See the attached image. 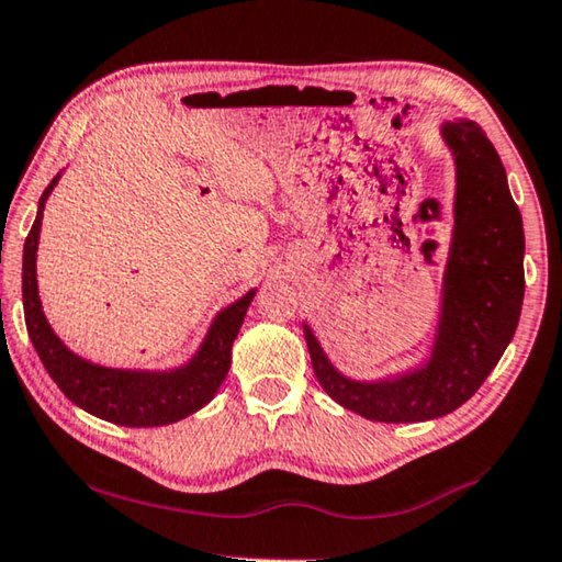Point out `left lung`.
I'll list each match as a JSON object with an SVG mask.
<instances>
[{
    "instance_id": "left-lung-1",
    "label": "left lung",
    "mask_w": 562,
    "mask_h": 562,
    "mask_svg": "<svg viewBox=\"0 0 562 562\" xmlns=\"http://www.w3.org/2000/svg\"><path fill=\"white\" fill-rule=\"evenodd\" d=\"M442 139L458 169L456 233L438 335L425 368L378 382L347 380L305 325L317 382L335 403L368 420L423 423L458 409L493 372L520 319L525 235L505 167L477 122H445Z\"/></svg>"
}]
</instances>
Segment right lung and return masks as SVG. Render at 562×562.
Listing matches in <instances>:
<instances>
[{"label":"right lung","mask_w":562,"mask_h":562,"mask_svg":"<svg viewBox=\"0 0 562 562\" xmlns=\"http://www.w3.org/2000/svg\"><path fill=\"white\" fill-rule=\"evenodd\" d=\"M59 175L42 192L37 220L26 235L22 255V302L24 323L30 340L37 350L44 370L57 382V387L75 405L89 415L124 427H157L182 420L210 403L225 380L233 360V342L243 327L255 290L222 310L204 337L198 355L184 368L169 372L112 370L92 364L67 350L65 342L52 333L42 313L37 292V243L42 227L44 202L55 190Z\"/></svg>","instance_id":"1"}]
</instances>
